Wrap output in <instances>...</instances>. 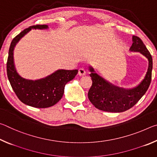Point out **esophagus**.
<instances>
[{
  "label": "esophagus",
  "instance_id": "1",
  "mask_svg": "<svg viewBox=\"0 0 157 157\" xmlns=\"http://www.w3.org/2000/svg\"><path fill=\"white\" fill-rule=\"evenodd\" d=\"M78 75L79 76H84L86 75V71H85L84 68H80L78 70Z\"/></svg>",
  "mask_w": 157,
  "mask_h": 157
}]
</instances>
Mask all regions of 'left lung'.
I'll list each match as a JSON object with an SVG mask.
<instances>
[{
	"mask_svg": "<svg viewBox=\"0 0 157 157\" xmlns=\"http://www.w3.org/2000/svg\"><path fill=\"white\" fill-rule=\"evenodd\" d=\"M130 51L139 52L148 59V68L145 78L134 88L124 89L106 81L95 72L94 68L89 66L92 86L89 91L88 97L90 102L98 109L114 113L125 111L136 105L147 91L152 79V55L139 37L133 36Z\"/></svg>",
	"mask_w": 157,
	"mask_h": 157,
	"instance_id": "obj_1",
	"label": "left lung"
}]
</instances>
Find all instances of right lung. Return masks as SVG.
<instances>
[{
  "label": "right lung",
  "mask_w": 157,
  "mask_h": 157,
  "mask_svg": "<svg viewBox=\"0 0 157 157\" xmlns=\"http://www.w3.org/2000/svg\"><path fill=\"white\" fill-rule=\"evenodd\" d=\"M47 25H33L16 36L10 44L7 62V74L10 84L18 99L24 104L36 108L52 107L62 99L65 85L78 74V70H58L51 75L37 80L21 77L15 68L14 49L20 39L32 29H48Z\"/></svg>",
  "instance_id": "add662e5"
}]
</instances>
